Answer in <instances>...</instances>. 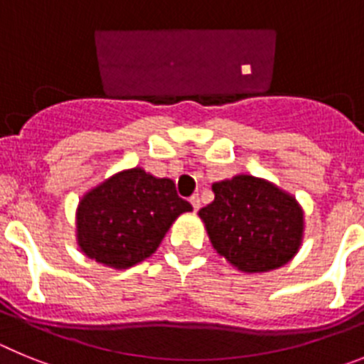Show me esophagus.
<instances>
[{"label":"esophagus","mask_w":364,"mask_h":364,"mask_svg":"<svg viewBox=\"0 0 364 364\" xmlns=\"http://www.w3.org/2000/svg\"><path fill=\"white\" fill-rule=\"evenodd\" d=\"M189 202H191L193 210L198 211V208H200V198H198V195H193V197L189 198Z\"/></svg>","instance_id":"34e87169"}]
</instances>
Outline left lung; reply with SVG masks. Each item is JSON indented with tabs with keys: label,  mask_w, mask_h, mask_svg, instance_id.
<instances>
[{
	"label": "left lung",
	"mask_w": 364,
	"mask_h": 364,
	"mask_svg": "<svg viewBox=\"0 0 364 364\" xmlns=\"http://www.w3.org/2000/svg\"><path fill=\"white\" fill-rule=\"evenodd\" d=\"M215 200L198 211L218 255L246 273L281 268L302 242L304 215L272 182L237 175L211 186Z\"/></svg>",
	"instance_id": "1"
}]
</instances>
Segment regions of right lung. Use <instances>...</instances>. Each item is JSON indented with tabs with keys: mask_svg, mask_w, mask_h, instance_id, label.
Here are the masks:
<instances>
[{
	"mask_svg": "<svg viewBox=\"0 0 364 364\" xmlns=\"http://www.w3.org/2000/svg\"><path fill=\"white\" fill-rule=\"evenodd\" d=\"M171 178L133 167L87 191L76 211L82 253L100 264L125 269L153 255L176 217L191 211Z\"/></svg>",
	"mask_w": 364,
	"mask_h": 364,
	"instance_id": "add662e5",
	"label": "right lung"
}]
</instances>
